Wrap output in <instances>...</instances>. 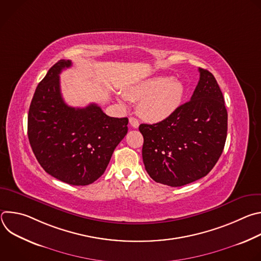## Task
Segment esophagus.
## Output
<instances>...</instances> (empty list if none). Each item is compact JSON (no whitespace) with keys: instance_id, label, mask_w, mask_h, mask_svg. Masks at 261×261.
<instances>
[{"instance_id":"obj_1","label":"esophagus","mask_w":261,"mask_h":261,"mask_svg":"<svg viewBox=\"0 0 261 261\" xmlns=\"http://www.w3.org/2000/svg\"><path fill=\"white\" fill-rule=\"evenodd\" d=\"M129 123H130V125H131L133 128H138V126H139L138 120L135 119V118H133V117H130V118H129Z\"/></svg>"}]
</instances>
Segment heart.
Masks as SVG:
<instances>
[{
    "label": "heart",
    "mask_w": 261,
    "mask_h": 261,
    "mask_svg": "<svg viewBox=\"0 0 261 261\" xmlns=\"http://www.w3.org/2000/svg\"><path fill=\"white\" fill-rule=\"evenodd\" d=\"M184 84L177 79L156 76L125 89V96L139 102L137 111L147 122H160L169 117L180 104Z\"/></svg>",
    "instance_id": "1"
}]
</instances>
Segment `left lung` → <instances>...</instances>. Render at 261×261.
I'll return each mask as SVG.
<instances>
[{
  "mask_svg": "<svg viewBox=\"0 0 261 261\" xmlns=\"http://www.w3.org/2000/svg\"><path fill=\"white\" fill-rule=\"evenodd\" d=\"M200 77L191 100L163 121L141 124L142 159L155 181L180 186L205 176L219 160L227 136V110L213 74L198 69Z\"/></svg>",
  "mask_w": 261,
  "mask_h": 261,
  "instance_id": "8db88e82",
  "label": "left lung"
}]
</instances>
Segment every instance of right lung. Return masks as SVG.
<instances>
[{"mask_svg":"<svg viewBox=\"0 0 261 261\" xmlns=\"http://www.w3.org/2000/svg\"><path fill=\"white\" fill-rule=\"evenodd\" d=\"M60 60L36 88L28 116L33 153L51 176L73 186L94 182L105 171L128 132L127 118H111L95 103L68 106L61 94L60 73L71 67Z\"/></svg>","mask_w":261,"mask_h":261,"instance_id":"1","label":"right lung"}]
</instances>
